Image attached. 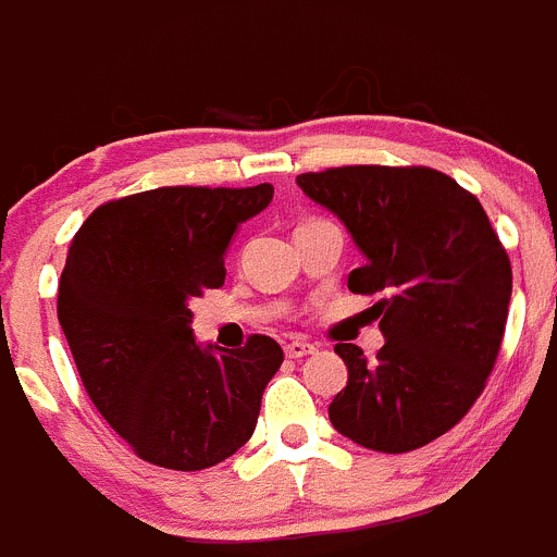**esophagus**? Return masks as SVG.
<instances>
[{
  "mask_svg": "<svg viewBox=\"0 0 557 557\" xmlns=\"http://www.w3.org/2000/svg\"><path fill=\"white\" fill-rule=\"evenodd\" d=\"M310 354H315V345L307 343V339H290V343H285V356L288 359H301V356Z\"/></svg>",
  "mask_w": 557,
  "mask_h": 557,
  "instance_id": "obj_1",
  "label": "esophagus"
}]
</instances>
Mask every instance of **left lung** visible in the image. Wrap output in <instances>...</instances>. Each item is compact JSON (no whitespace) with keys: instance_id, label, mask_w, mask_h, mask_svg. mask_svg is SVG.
I'll use <instances>...</instances> for the list:
<instances>
[{"instance_id":"1","label":"left lung","mask_w":557,"mask_h":557,"mask_svg":"<svg viewBox=\"0 0 557 557\" xmlns=\"http://www.w3.org/2000/svg\"><path fill=\"white\" fill-rule=\"evenodd\" d=\"M337 214L364 252L354 294H386L372 310L383 348L367 361L337 343L348 383L329 405L334 430L386 455L449 433L471 410L498 359L511 263L479 198L428 165H343L296 176Z\"/></svg>"}]
</instances>
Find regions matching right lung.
<instances>
[{"mask_svg": "<svg viewBox=\"0 0 557 557\" xmlns=\"http://www.w3.org/2000/svg\"><path fill=\"white\" fill-rule=\"evenodd\" d=\"M272 185L158 187L97 207L70 245L57 296L81 383L152 466L203 471L250 441L283 348L252 334L201 348L190 299L225 280V247Z\"/></svg>", "mask_w": 557, "mask_h": 557, "instance_id": "add662e5", "label": "right lung"}]
</instances>
